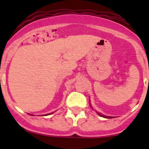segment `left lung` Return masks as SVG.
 <instances>
[{
	"label": "left lung",
	"mask_w": 149,
	"mask_h": 149,
	"mask_svg": "<svg viewBox=\"0 0 149 149\" xmlns=\"http://www.w3.org/2000/svg\"><path fill=\"white\" fill-rule=\"evenodd\" d=\"M89 103H90V102H89ZM90 107H91L92 108V106H91V104H90ZM92 109H93V108H92ZM96 112H97V115H100V116H101V117H103V118H114V117L106 116V115H102V114H101V113H100V112H97V111H96Z\"/></svg>",
	"instance_id": "left-lung-1"
}]
</instances>
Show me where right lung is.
I'll return each instance as SVG.
<instances>
[{
	"label": "right lung",
	"mask_w": 149,
	"mask_h": 149,
	"mask_svg": "<svg viewBox=\"0 0 149 149\" xmlns=\"http://www.w3.org/2000/svg\"><path fill=\"white\" fill-rule=\"evenodd\" d=\"M53 113V112H52V113H49V114H47V115H45L46 116V115H51V114H52ZM29 114V113H28ZM29 115H31V114H29Z\"/></svg>",
	"instance_id": "obj_1"
}]
</instances>
